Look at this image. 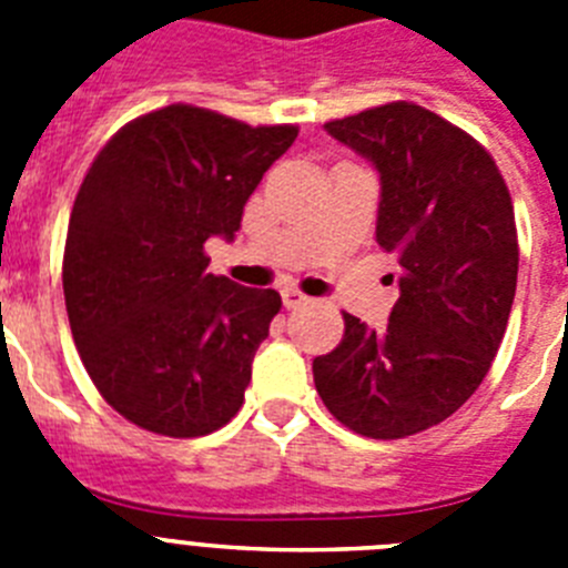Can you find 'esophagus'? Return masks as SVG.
Returning <instances> with one entry per match:
<instances>
[{
  "label": "esophagus",
  "mask_w": 568,
  "mask_h": 568,
  "mask_svg": "<svg viewBox=\"0 0 568 568\" xmlns=\"http://www.w3.org/2000/svg\"><path fill=\"white\" fill-rule=\"evenodd\" d=\"M281 301H284V307L287 310H295V307H301V304H307V295L301 293V290H295V287H287L284 290V293H281Z\"/></svg>",
  "instance_id": "34e87169"
}]
</instances>
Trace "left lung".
<instances>
[{"label":"left lung","mask_w":568,"mask_h":568,"mask_svg":"<svg viewBox=\"0 0 568 568\" xmlns=\"http://www.w3.org/2000/svg\"><path fill=\"white\" fill-rule=\"evenodd\" d=\"M324 128L381 173L378 247L400 298L375 333L344 313V338L313 361L335 420L375 440L418 435L469 400L504 341L518 287L515 207L489 150L415 102Z\"/></svg>","instance_id":"1"}]
</instances>
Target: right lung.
I'll return each instance as SVG.
<instances>
[{
  "instance_id": "right-lung-1",
  "label": "right lung",
  "mask_w": 568,
  "mask_h": 568,
  "mask_svg": "<svg viewBox=\"0 0 568 568\" xmlns=\"http://www.w3.org/2000/svg\"><path fill=\"white\" fill-rule=\"evenodd\" d=\"M295 124H253L168 104L115 130L73 202L62 287L99 395L168 438L222 429L244 404L275 290L207 273L210 235L233 239Z\"/></svg>"
}]
</instances>
